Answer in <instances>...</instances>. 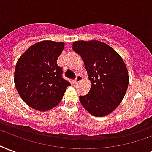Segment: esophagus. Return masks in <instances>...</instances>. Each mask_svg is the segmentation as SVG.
<instances>
[{
	"label": "esophagus",
	"mask_w": 152,
	"mask_h": 152,
	"mask_svg": "<svg viewBox=\"0 0 152 152\" xmlns=\"http://www.w3.org/2000/svg\"><path fill=\"white\" fill-rule=\"evenodd\" d=\"M82 80V76H80V75H77V76H76V79H75V83H76V84H78L79 82H80V81H81Z\"/></svg>",
	"instance_id": "34e87169"
}]
</instances>
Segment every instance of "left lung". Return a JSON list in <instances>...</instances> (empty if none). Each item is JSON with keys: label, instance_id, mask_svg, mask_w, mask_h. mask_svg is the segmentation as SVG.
I'll list each match as a JSON object with an SVG mask.
<instances>
[{"label": "left lung", "instance_id": "left-lung-1", "mask_svg": "<svg viewBox=\"0 0 152 152\" xmlns=\"http://www.w3.org/2000/svg\"><path fill=\"white\" fill-rule=\"evenodd\" d=\"M72 49L84 62L90 91L80 96L82 106L94 116H104L121 103L128 87V72L124 62L115 51L99 40H78Z\"/></svg>", "mask_w": 152, "mask_h": 152}]
</instances>
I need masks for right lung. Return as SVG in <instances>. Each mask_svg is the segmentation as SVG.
Listing matches in <instances>:
<instances>
[{
    "label": "right lung",
    "mask_w": 152,
    "mask_h": 152,
    "mask_svg": "<svg viewBox=\"0 0 152 152\" xmlns=\"http://www.w3.org/2000/svg\"><path fill=\"white\" fill-rule=\"evenodd\" d=\"M64 44L43 40L28 48L17 61L14 83L20 96L36 110L45 112L56 107L71 84L62 77L57 59Z\"/></svg>",
    "instance_id": "1"
}]
</instances>
